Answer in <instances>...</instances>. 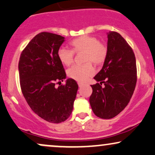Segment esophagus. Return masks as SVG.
Returning a JSON list of instances; mask_svg holds the SVG:
<instances>
[{"instance_id": "1", "label": "esophagus", "mask_w": 155, "mask_h": 155, "mask_svg": "<svg viewBox=\"0 0 155 155\" xmlns=\"http://www.w3.org/2000/svg\"><path fill=\"white\" fill-rule=\"evenodd\" d=\"M78 86H79V87H81L84 85V84L82 83H78Z\"/></svg>"}]
</instances>
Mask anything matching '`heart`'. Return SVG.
<instances>
[{
    "label": "heart",
    "mask_w": 155,
    "mask_h": 155,
    "mask_svg": "<svg viewBox=\"0 0 155 155\" xmlns=\"http://www.w3.org/2000/svg\"><path fill=\"white\" fill-rule=\"evenodd\" d=\"M70 45L72 50L61 47L57 51V57L64 65L69 66L73 62L74 53L84 51L83 61L86 63L75 64L68 70V75L70 78L84 83L94 74V68L91 62L95 65H101L105 62L108 54V47L99 41L98 38L90 35L75 38L70 41Z\"/></svg>",
    "instance_id": "1"
}]
</instances>
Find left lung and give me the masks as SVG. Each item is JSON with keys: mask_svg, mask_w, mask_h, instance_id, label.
Segmentation results:
<instances>
[{"mask_svg": "<svg viewBox=\"0 0 155 155\" xmlns=\"http://www.w3.org/2000/svg\"><path fill=\"white\" fill-rule=\"evenodd\" d=\"M107 47L108 54L104 66L94 77L100 83L91 85L93 93L89 101L95 116L110 119L129 103L137 77L134 53L121 34L110 31Z\"/></svg>", "mask_w": 155, "mask_h": 155, "instance_id": "obj_1", "label": "left lung"}]
</instances>
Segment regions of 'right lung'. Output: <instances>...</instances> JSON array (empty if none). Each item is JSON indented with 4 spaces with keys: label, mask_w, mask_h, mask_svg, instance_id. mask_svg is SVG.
I'll return each mask as SVG.
<instances>
[{
    "label": "right lung",
    "mask_w": 155,
    "mask_h": 155,
    "mask_svg": "<svg viewBox=\"0 0 155 155\" xmlns=\"http://www.w3.org/2000/svg\"><path fill=\"white\" fill-rule=\"evenodd\" d=\"M64 41V37L58 34L39 33L22 51L18 62L21 88L26 102L39 117L54 124L70 116L78 89L72 78L58 87L55 85L66 78L57 57Z\"/></svg>",
    "instance_id": "add662e5"
}]
</instances>
